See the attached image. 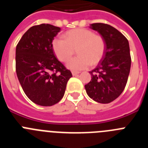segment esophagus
Here are the masks:
<instances>
[{"label": "esophagus", "mask_w": 148, "mask_h": 148, "mask_svg": "<svg viewBox=\"0 0 148 148\" xmlns=\"http://www.w3.org/2000/svg\"><path fill=\"white\" fill-rule=\"evenodd\" d=\"M72 74H73V75H78V74H79V72L72 71Z\"/></svg>", "instance_id": "34e87169"}]
</instances>
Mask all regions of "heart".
<instances>
[{"instance_id":"obj_1","label":"heart","mask_w":148,"mask_h":148,"mask_svg":"<svg viewBox=\"0 0 148 148\" xmlns=\"http://www.w3.org/2000/svg\"><path fill=\"white\" fill-rule=\"evenodd\" d=\"M64 38H57L53 41V49L56 57L66 62L74 54L76 49L79 55L67 63L71 70H80L96 65L105 53L106 42L104 37L95 34L92 30L78 28L69 30Z\"/></svg>"}]
</instances>
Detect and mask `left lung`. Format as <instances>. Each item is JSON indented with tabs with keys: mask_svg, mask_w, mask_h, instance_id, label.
Wrapping results in <instances>:
<instances>
[{
	"mask_svg": "<svg viewBox=\"0 0 148 148\" xmlns=\"http://www.w3.org/2000/svg\"><path fill=\"white\" fill-rule=\"evenodd\" d=\"M90 28L103 36L105 53L96 67L90 71L92 79L84 87L89 97L108 104L125 90L130 73L131 57L127 39L112 26L102 23L90 24Z\"/></svg>",
	"mask_w": 148,
	"mask_h": 148,
	"instance_id": "8db88e82",
	"label": "left lung"
}]
</instances>
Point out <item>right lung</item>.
<instances>
[{
    "label": "right lung",
    "instance_id": "right-lung-1",
    "mask_svg": "<svg viewBox=\"0 0 148 148\" xmlns=\"http://www.w3.org/2000/svg\"><path fill=\"white\" fill-rule=\"evenodd\" d=\"M61 28L42 23L29 29L18 43L15 70L23 92L32 102L52 106L64 95L72 75L56 58L53 40Z\"/></svg>",
    "mask_w": 148,
    "mask_h": 148
}]
</instances>
